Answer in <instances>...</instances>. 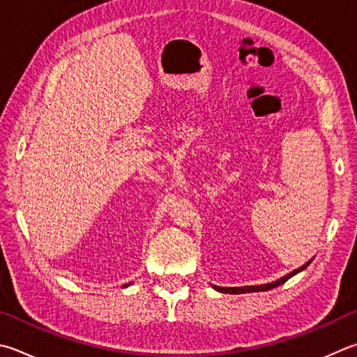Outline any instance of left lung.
Listing matches in <instances>:
<instances>
[{
    "label": "left lung",
    "mask_w": 357,
    "mask_h": 357,
    "mask_svg": "<svg viewBox=\"0 0 357 357\" xmlns=\"http://www.w3.org/2000/svg\"><path fill=\"white\" fill-rule=\"evenodd\" d=\"M309 264H310V261L304 264L303 267L294 270V271H291V273H289L287 276L281 278V280H278V281H275V282H270V284H262V286H248V287H217V286H213V289L218 290V291H222V294H231V295L248 294V291H265V290H270V289H275V287H278V286H281V284L286 282V281L289 280V278H291V276L296 275V273H300L301 270L306 268Z\"/></svg>",
    "instance_id": "left-lung-1"
}]
</instances>
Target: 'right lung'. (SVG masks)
<instances>
[{
	"label": "right lung",
	"instance_id": "1",
	"mask_svg": "<svg viewBox=\"0 0 357 357\" xmlns=\"http://www.w3.org/2000/svg\"><path fill=\"white\" fill-rule=\"evenodd\" d=\"M126 286H128V284H126Z\"/></svg>",
	"mask_w": 357,
	"mask_h": 357
}]
</instances>
